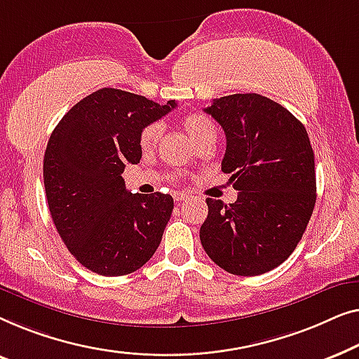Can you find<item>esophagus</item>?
<instances>
[{
  "label": "esophagus",
  "instance_id": "1",
  "mask_svg": "<svg viewBox=\"0 0 359 359\" xmlns=\"http://www.w3.org/2000/svg\"><path fill=\"white\" fill-rule=\"evenodd\" d=\"M174 198H175V201H184V200L189 198V195H185V194H175Z\"/></svg>",
  "mask_w": 359,
  "mask_h": 359
}]
</instances>
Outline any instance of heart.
I'll return each mask as SVG.
<instances>
[{"mask_svg":"<svg viewBox=\"0 0 359 359\" xmlns=\"http://www.w3.org/2000/svg\"><path fill=\"white\" fill-rule=\"evenodd\" d=\"M182 127L185 128L187 133L190 135V138L195 141L198 146H203L210 141H215L216 138V128L213 122L208 117L201 114H189L182 118ZM161 128L159 123H149L141 130L140 133V148L144 151V153H151L158 144L159 136H161Z\"/></svg>","mask_w":359,"mask_h":359,"instance_id":"1","label":"heart"}]
</instances>
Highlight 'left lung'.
<instances>
[{
	"instance_id": "left-lung-1",
	"label": "left lung",
	"mask_w": 359,
	"mask_h": 359,
	"mask_svg": "<svg viewBox=\"0 0 359 359\" xmlns=\"http://www.w3.org/2000/svg\"><path fill=\"white\" fill-rule=\"evenodd\" d=\"M205 112L224 130L221 170L239 194L229 205L206 198L201 245L228 273H266L292 254L314 211L309 136L290 110L260 94L224 95Z\"/></svg>"
}]
</instances>
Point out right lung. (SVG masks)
I'll use <instances>...</instances> for the list:
<instances>
[{"mask_svg": "<svg viewBox=\"0 0 359 359\" xmlns=\"http://www.w3.org/2000/svg\"><path fill=\"white\" fill-rule=\"evenodd\" d=\"M175 105L102 88L73 105L50 136L43 156L50 215L72 255L94 273H133L161 244L174 198L130 194L122 174L140 163L141 130Z\"/></svg>", "mask_w": 359, "mask_h": 359, "instance_id": "right-lung-1", "label": "right lung"}]
</instances>
